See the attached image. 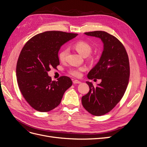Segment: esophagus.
Listing matches in <instances>:
<instances>
[{"mask_svg": "<svg viewBox=\"0 0 147 147\" xmlns=\"http://www.w3.org/2000/svg\"><path fill=\"white\" fill-rule=\"evenodd\" d=\"M73 83L74 84H80V83H81V82L77 80H74Z\"/></svg>", "mask_w": 147, "mask_h": 147, "instance_id": "34e87169", "label": "esophagus"}]
</instances>
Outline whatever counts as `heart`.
Listing matches in <instances>:
<instances>
[{
	"label": "heart",
	"mask_w": 147,
	"mask_h": 147,
	"mask_svg": "<svg viewBox=\"0 0 147 147\" xmlns=\"http://www.w3.org/2000/svg\"><path fill=\"white\" fill-rule=\"evenodd\" d=\"M73 47L83 57H87L90 55L92 49V46L90 43L83 40H80L75 42L73 45ZM67 53L68 50L67 48H64L62 50H61L58 54L59 59L61 61H64L66 59V56L67 55ZM88 59L90 61H93L94 59V57L93 56H90ZM84 71H85V69L84 67L70 69L69 70V73L71 75H72V76L78 78L82 76V72H84Z\"/></svg>",
	"instance_id": "obj_1"
}]
</instances>
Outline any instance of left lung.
<instances>
[{
    "instance_id": "left-lung-1",
    "label": "left lung",
    "mask_w": 147,
    "mask_h": 147,
    "mask_svg": "<svg viewBox=\"0 0 147 147\" xmlns=\"http://www.w3.org/2000/svg\"><path fill=\"white\" fill-rule=\"evenodd\" d=\"M98 37L104 43L99 61L88 74L90 80H101L96 87L86 82L90 91L82 98L83 107L94 116H101L112 110L124 94L130 75L129 62L126 49L113 35L105 31L85 32Z\"/></svg>"
}]
</instances>
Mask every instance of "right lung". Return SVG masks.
Wrapping results in <instances>:
<instances>
[{
    "label": "right lung",
    "instance_id": "1",
    "mask_svg": "<svg viewBox=\"0 0 147 147\" xmlns=\"http://www.w3.org/2000/svg\"><path fill=\"white\" fill-rule=\"evenodd\" d=\"M77 34L47 31L29 39L22 49L16 64L18 87L28 103L38 112H47L61 103L65 91L72 84L62 76L52 81L48 72L59 65L58 51Z\"/></svg>",
    "mask_w": 147,
    "mask_h": 147
}]
</instances>
